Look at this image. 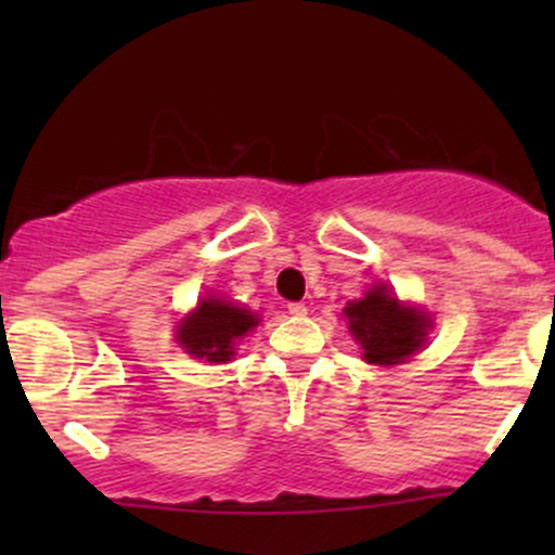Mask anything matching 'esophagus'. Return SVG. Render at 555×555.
<instances>
[{
    "label": "esophagus",
    "instance_id": "34e87169",
    "mask_svg": "<svg viewBox=\"0 0 555 555\" xmlns=\"http://www.w3.org/2000/svg\"><path fill=\"white\" fill-rule=\"evenodd\" d=\"M286 310H289V315H295V318L308 315V308H305L302 302H289V305H286Z\"/></svg>",
    "mask_w": 555,
    "mask_h": 555
}]
</instances>
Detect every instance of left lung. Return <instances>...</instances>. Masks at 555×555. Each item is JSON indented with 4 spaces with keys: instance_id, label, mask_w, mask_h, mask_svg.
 Segmentation results:
<instances>
[{
    "instance_id": "obj_1",
    "label": "left lung",
    "mask_w": 555,
    "mask_h": 555,
    "mask_svg": "<svg viewBox=\"0 0 555 555\" xmlns=\"http://www.w3.org/2000/svg\"><path fill=\"white\" fill-rule=\"evenodd\" d=\"M349 331L362 347V360L373 365H399L425 344L430 318L423 310L399 302L384 284L344 308Z\"/></svg>"
}]
</instances>
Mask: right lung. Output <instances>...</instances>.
<instances>
[{"label":"right lung","mask_w":555,"mask_h":555,"mask_svg":"<svg viewBox=\"0 0 555 555\" xmlns=\"http://www.w3.org/2000/svg\"><path fill=\"white\" fill-rule=\"evenodd\" d=\"M256 326L258 315H253L250 310L237 308L229 299L206 297L180 323L177 344L197 360L229 362L234 358V344Z\"/></svg>","instance_id":"obj_1"}]
</instances>
